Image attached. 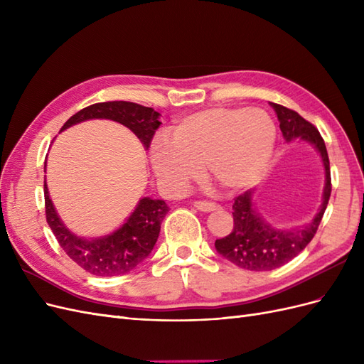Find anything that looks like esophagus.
Masks as SVG:
<instances>
[{
  "label": "esophagus",
  "mask_w": 364,
  "mask_h": 364,
  "mask_svg": "<svg viewBox=\"0 0 364 364\" xmlns=\"http://www.w3.org/2000/svg\"><path fill=\"white\" fill-rule=\"evenodd\" d=\"M194 206H196V209H199V211H203V213H211L220 208L218 205H215L213 202H206V200H197V202H194Z\"/></svg>",
  "instance_id": "obj_1"
}]
</instances>
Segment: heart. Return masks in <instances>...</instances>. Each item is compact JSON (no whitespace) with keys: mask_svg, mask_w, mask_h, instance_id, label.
<instances>
[{"mask_svg":"<svg viewBox=\"0 0 364 364\" xmlns=\"http://www.w3.org/2000/svg\"><path fill=\"white\" fill-rule=\"evenodd\" d=\"M171 139L150 146L153 170L170 193L199 178L200 167L229 191L255 185L266 173L277 144V124L258 107H213L181 118Z\"/></svg>","mask_w":364,"mask_h":364,"instance_id":"obj_1","label":"heart"}]
</instances>
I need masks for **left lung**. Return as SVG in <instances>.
Segmentation results:
<instances>
[{"mask_svg":"<svg viewBox=\"0 0 364 364\" xmlns=\"http://www.w3.org/2000/svg\"><path fill=\"white\" fill-rule=\"evenodd\" d=\"M279 119V129L285 141L296 138L310 142L318 151L325 167V188L322 205L311 223L291 230L277 229L257 213L252 202V190L235 197L232 205L234 229L229 235L215 240L217 252L235 266L246 270H273L291 261L308 246L322 222L329 196H331V171L325 141L318 130L291 109L270 103Z\"/></svg>","mask_w":364,"mask_h":364,"instance_id":"8db88e82","label":"left lung"}]
</instances>
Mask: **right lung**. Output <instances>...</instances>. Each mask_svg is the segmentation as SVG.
<instances>
[{"label": "right lung", "instance_id": "right-lung-1", "mask_svg": "<svg viewBox=\"0 0 364 364\" xmlns=\"http://www.w3.org/2000/svg\"><path fill=\"white\" fill-rule=\"evenodd\" d=\"M159 115L155 109L130 102L95 103L73 115L62 126L60 132L86 119H112L134 132L147 150L161 124ZM43 196L47 223L60 247L77 266L95 277H118L138 267L156 245L161 223L170 209L164 200L144 197L138 202L126 223L112 234L98 238H83L73 234L63 225L48 196L47 183H43Z\"/></svg>", "mask_w": 364, "mask_h": 364}]
</instances>
